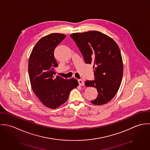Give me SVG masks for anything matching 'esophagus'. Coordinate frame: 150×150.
<instances>
[{"mask_svg":"<svg viewBox=\"0 0 150 150\" xmlns=\"http://www.w3.org/2000/svg\"><path fill=\"white\" fill-rule=\"evenodd\" d=\"M78 83H79V86H84V82L82 80H81V79L78 80Z\"/></svg>","mask_w":150,"mask_h":150,"instance_id":"34e87169","label":"esophagus"}]
</instances>
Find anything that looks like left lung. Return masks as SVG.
<instances>
[{"mask_svg":"<svg viewBox=\"0 0 150 150\" xmlns=\"http://www.w3.org/2000/svg\"><path fill=\"white\" fill-rule=\"evenodd\" d=\"M82 53L86 64H93L95 80L85 82L86 86L96 88L97 98L91 102L103 105L116 95L123 76V62L120 48L106 35L96 30L70 35Z\"/></svg>","mask_w":150,"mask_h":150,"instance_id":"obj_1","label":"left lung"}]
</instances>
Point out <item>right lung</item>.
<instances>
[{"mask_svg":"<svg viewBox=\"0 0 150 150\" xmlns=\"http://www.w3.org/2000/svg\"><path fill=\"white\" fill-rule=\"evenodd\" d=\"M66 35L51 33L40 39L33 47L28 61V72L32 89L46 107L55 109L64 103L70 91L79 86L77 80H66L57 76L58 64L54 51Z\"/></svg>","mask_w":150,"mask_h":150,"instance_id":"obj_1","label":"right lung"}]
</instances>
